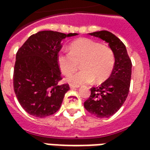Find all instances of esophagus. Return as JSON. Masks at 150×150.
Segmentation results:
<instances>
[{
    "mask_svg": "<svg viewBox=\"0 0 150 150\" xmlns=\"http://www.w3.org/2000/svg\"><path fill=\"white\" fill-rule=\"evenodd\" d=\"M70 88H71V89H74V88H79V86H77V85L71 84V85H70Z\"/></svg>",
    "mask_w": 150,
    "mask_h": 150,
    "instance_id": "esophagus-1",
    "label": "esophagus"
}]
</instances>
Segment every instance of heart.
Here are the masks:
<instances>
[{
  "label": "heart",
  "instance_id": "heart-1",
  "mask_svg": "<svg viewBox=\"0 0 150 150\" xmlns=\"http://www.w3.org/2000/svg\"><path fill=\"white\" fill-rule=\"evenodd\" d=\"M69 49L70 52H59L57 61L66 76L76 71L80 62L81 71L67 79L71 84H87L94 79L100 83L109 77L115 65V55L109 46L89 38H79L71 43Z\"/></svg>",
  "mask_w": 150,
  "mask_h": 150
}]
</instances>
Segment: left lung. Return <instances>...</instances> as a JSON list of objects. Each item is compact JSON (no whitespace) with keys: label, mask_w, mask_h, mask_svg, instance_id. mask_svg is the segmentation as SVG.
Returning <instances> with one entry per match:
<instances>
[{"label":"left lung","mask_w":150,"mask_h":150,"mask_svg":"<svg viewBox=\"0 0 150 150\" xmlns=\"http://www.w3.org/2000/svg\"><path fill=\"white\" fill-rule=\"evenodd\" d=\"M104 40L112 50L115 65L110 77L96 88H91V96L84 102V108L98 118H108L119 110L129 95L132 62L125 44L107 30L89 34Z\"/></svg>","instance_id":"left-lung-1"}]
</instances>
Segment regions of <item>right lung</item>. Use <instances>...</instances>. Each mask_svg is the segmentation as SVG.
<instances>
[{"label": "right lung", "mask_w": 150, "mask_h": 150, "mask_svg": "<svg viewBox=\"0 0 150 150\" xmlns=\"http://www.w3.org/2000/svg\"><path fill=\"white\" fill-rule=\"evenodd\" d=\"M78 35L57 31H39L18 50L13 71V88L19 103L29 114L43 118L59 110L67 83L62 79L57 56L66 38Z\"/></svg>", "instance_id": "obj_1"}]
</instances>
